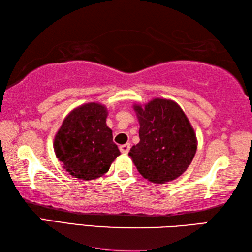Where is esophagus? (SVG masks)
Returning <instances> with one entry per match:
<instances>
[{
	"label": "esophagus",
	"instance_id": "34e87169",
	"mask_svg": "<svg viewBox=\"0 0 252 252\" xmlns=\"http://www.w3.org/2000/svg\"><path fill=\"white\" fill-rule=\"evenodd\" d=\"M129 149H130V144L127 143V144H123L120 146V151L121 153H123V154H127L128 152H129Z\"/></svg>",
	"mask_w": 252,
	"mask_h": 252
}]
</instances>
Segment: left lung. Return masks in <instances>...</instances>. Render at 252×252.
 <instances>
[{
    "label": "left lung",
    "instance_id": "1",
    "mask_svg": "<svg viewBox=\"0 0 252 252\" xmlns=\"http://www.w3.org/2000/svg\"><path fill=\"white\" fill-rule=\"evenodd\" d=\"M140 142L128 153L147 181L164 184L181 176L191 163L198 141L182 108L171 99L155 98L134 105Z\"/></svg>",
    "mask_w": 252,
    "mask_h": 252
}]
</instances>
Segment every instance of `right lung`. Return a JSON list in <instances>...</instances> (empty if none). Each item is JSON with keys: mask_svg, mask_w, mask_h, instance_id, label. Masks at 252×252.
Returning a JSON list of instances; mask_svg holds the SVG:
<instances>
[{"mask_svg": "<svg viewBox=\"0 0 252 252\" xmlns=\"http://www.w3.org/2000/svg\"><path fill=\"white\" fill-rule=\"evenodd\" d=\"M107 115V108L100 103H85L66 116L55 134V155L77 179L89 181L102 176L121 154L106 124Z\"/></svg>", "mask_w": 252, "mask_h": 252, "instance_id": "obj_1", "label": "right lung"}]
</instances>
